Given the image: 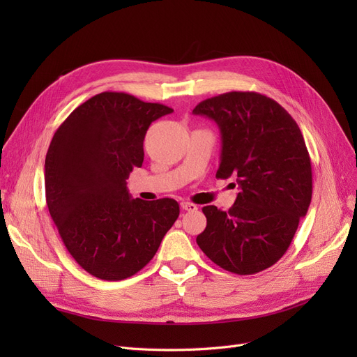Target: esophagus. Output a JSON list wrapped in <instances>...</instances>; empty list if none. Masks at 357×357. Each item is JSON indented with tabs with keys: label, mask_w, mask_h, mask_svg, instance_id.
<instances>
[{
	"label": "esophagus",
	"mask_w": 357,
	"mask_h": 357,
	"mask_svg": "<svg viewBox=\"0 0 357 357\" xmlns=\"http://www.w3.org/2000/svg\"><path fill=\"white\" fill-rule=\"evenodd\" d=\"M181 208H182V210H185V211H197V210H198V207H197L195 204H192V202H186V201L181 202Z\"/></svg>",
	"instance_id": "obj_1"
}]
</instances>
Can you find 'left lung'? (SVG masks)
<instances>
[{
	"label": "left lung",
	"instance_id": "obj_1",
	"mask_svg": "<svg viewBox=\"0 0 357 357\" xmlns=\"http://www.w3.org/2000/svg\"><path fill=\"white\" fill-rule=\"evenodd\" d=\"M194 114L221 133L217 178L240 188L229 211L207 205V227L197 237L215 265L253 275L285 255L312 195L311 159L295 120L275 100L233 91L199 102Z\"/></svg>",
	"mask_w": 357,
	"mask_h": 357
}]
</instances>
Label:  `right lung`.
I'll list each match as a JSON object with an SVG mask.
<instances>
[{
    "instance_id": "add662e5",
    "label": "right lung",
    "mask_w": 357,
    "mask_h": 357,
    "mask_svg": "<svg viewBox=\"0 0 357 357\" xmlns=\"http://www.w3.org/2000/svg\"><path fill=\"white\" fill-rule=\"evenodd\" d=\"M174 109L124 92L89 98L56 130L45 160L50 217L77 264L121 280L143 269L179 215L172 198L133 199L127 179L143 163L149 126Z\"/></svg>"
}]
</instances>
